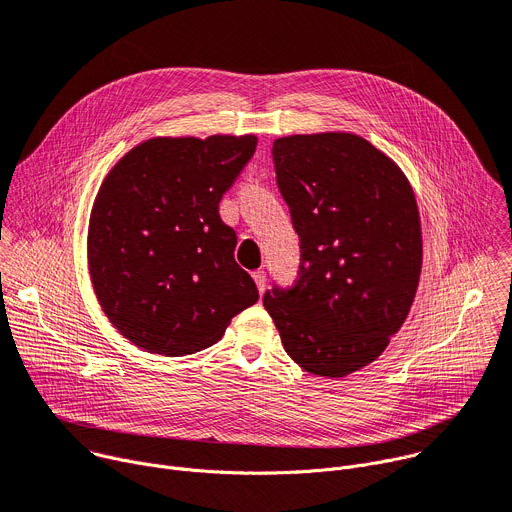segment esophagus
Listing matches in <instances>:
<instances>
[{
    "label": "esophagus",
    "mask_w": 512,
    "mask_h": 512,
    "mask_svg": "<svg viewBox=\"0 0 512 512\" xmlns=\"http://www.w3.org/2000/svg\"><path fill=\"white\" fill-rule=\"evenodd\" d=\"M253 280H255V284H257L259 294H263V292L267 290V275H265V271H263V269L253 271Z\"/></svg>",
    "instance_id": "esophagus-1"
}]
</instances>
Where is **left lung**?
<instances>
[{"instance_id": "obj_1", "label": "left lung", "mask_w": 512, "mask_h": 512, "mask_svg": "<svg viewBox=\"0 0 512 512\" xmlns=\"http://www.w3.org/2000/svg\"><path fill=\"white\" fill-rule=\"evenodd\" d=\"M273 163L300 237V273L263 306L286 353L322 378L376 361L400 331L423 267V232L402 169L351 132L273 141Z\"/></svg>"}]
</instances>
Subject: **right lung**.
I'll list each match as a JSON object with an SVG mask.
<instances>
[{"label":"right lung","mask_w":512,"mask_h":512,"mask_svg":"<svg viewBox=\"0 0 512 512\" xmlns=\"http://www.w3.org/2000/svg\"><path fill=\"white\" fill-rule=\"evenodd\" d=\"M255 147V134L155 136L102 181L87 228L89 277L108 320L138 349L202 351L259 300L235 261V230L218 214Z\"/></svg>","instance_id":"right-lung-1"}]
</instances>
